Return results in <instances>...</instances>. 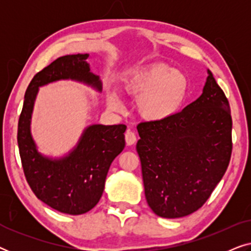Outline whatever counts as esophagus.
I'll return each mask as SVG.
<instances>
[{
	"instance_id": "1",
	"label": "esophagus",
	"mask_w": 251,
	"mask_h": 251,
	"mask_svg": "<svg viewBox=\"0 0 251 251\" xmlns=\"http://www.w3.org/2000/svg\"><path fill=\"white\" fill-rule=\"evenodd\" d=\"M125 137H126V145H129V146L130 145H133V144L137 142V137H136L135 132H133L132 130H126Z\"/></svg>"
}]
</instances>
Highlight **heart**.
Returning a JSON list of instances; mask_svg holds the SVG:
<instances>
[{
  "label": "heart",
  "instance_id": "obj_1",
  "mask_svg": "<svg viewBox=\"0 0 251 251\" xmlns=\"http://www.w3.org/2000/svg\"><path fill=\"white\" fill-rule=\"evenodd\" d=\"M125 89L138 99V111L144 119L160 121L179 111L188 92V78L183 72L156 63L139 67L126 75ZM109 105L120 108L119 99L108 96Z\"/></svg>",
  "mask_w": 251,
  "mask_h": 251
}]
</instances>
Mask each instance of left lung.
I'll return each mask as SVG.
<instances>
[{"mask_svg": "<svg viewBox=\"0 0 251 251\" xmlns=\"http://www.w3.org/2000/svg\"><path fill=\"white\" fill-rule=\"evenodd\" d=\"M137 130L150 208L163 218L200 209L224 176L232 154L231 108L211 72L197 100L164 120L140 122Z\"/></svg>", "mask_w": 251, "mask_h": 251, "instance_id": "8db88e82", "label": "left lung"}]
</instances>
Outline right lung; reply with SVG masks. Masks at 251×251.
<instances>
[{
    "label": "right lung",
    "instance_id": "add662e5",
    "mask_svg": "<svg viewBox=\"0 0 251 251\" xmlns=\"http://www.w3.org/2000/svg\"><path fill=\"white\" fill-rule=\"evenodd\" d=\"M88 57V53L59 57L36 73L26 90L18 121L17 140L27 183L37 199L68 215L84 214L100 200L111 163L125 149L126 126H88L68 155L53 160L37 152L29 130L30 116L39 87L50 82L71 78L101 91L100 80L90 72Z\"/></svg>",
    "mask_w": 251,
    "mask_h": 251
}]
</instances>
